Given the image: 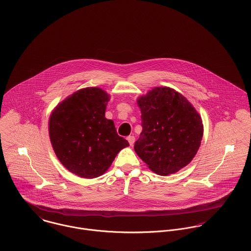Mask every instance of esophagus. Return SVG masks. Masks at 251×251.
Segmentation results:
<instances>
[{"instance_id": "1", "label": "esophagus", "mask_w": 251, "mask_h": 251, "mask_svg": "<svg viewBox=\"0 0 251 251\" xmlns=\"http://www.w3.org/2000/svg\"><path fill=\"white\" fill-rule=\"evenodd\" d=\"M126 139H127V141H128V143H129L130 146H132L134 142H135V137L133 135H129Z\"/></svg>"}]
</instances>
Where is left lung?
I'll return each mask as SVG.
<instances>
[{
    "label": "left lung",
    "mask_w": 251,
    "mask_h": 251,
    "mask_svg": "<svg viewBox=\"0 0 251 251\" xmlns=\"http://www.w3.org/2000/svg\"><path fill=\"white\" fill-rule=\"evenodd\" d=\"M142 132L134 150L157 175L178 172L195 156L203 137L199 113L178 92L156 87L137 100Z\"/></svg>",
    "instance_id": "left-lung-1"
}]
</instances>
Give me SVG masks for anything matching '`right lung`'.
Segmentation results:
<instances>
[{"instance_id":"add662e5","label":"right lung","mask_w":251,"mask_h":251,"mask_svg":"<svg viewBox=\"0 0 251 251\" xmlns=\"http://www.w3.org/2000/svg\"><path fill=\"white\" fill-rule=\"evenodd\" d=\"M110 96L100 88L81 89L57 105L49 119V136L61 163L73 174L93 179L105 173L128 142L105 118Z\"/></svg>"}]
</instances>
